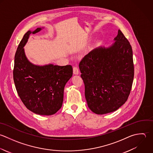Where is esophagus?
I'll return each instance as SVG.
<instances>
[{"label": "esophagus", "instance_id": "esophagus-1", "mask_svg": "<svg viewBox=\"0 0 153 153\" xmlns=\"http://www.w3.org/2000/svg\"><path fill=\"white\" fill-rule=\"evenodd\" d=\"M73 74H76V75L79 74V68L77 67H73Z\"/></svg>", "mask_w": 153, "mask_h": 153}]
</instances>
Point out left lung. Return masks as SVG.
I'll list each match as a JSON object with an SVG mask.
<instances>
[{
    "label": "left lung",
    "instance_id": "obj_1",
    "mask_svg": "<svg viewBox=\"0 0 153 153\" xmlns=\"http://www.w3.org/2000/svg\"><path fill=\"white\" fill-rule=\"evenodd\" d=\"M114 40L108 48L91 51L79 64L88 106L97 114L118 110L127 101L132 86V47L120 30Z\"/></svg>",
    "mask_w": 153,
    "mask_h": 153
}]
</instances>
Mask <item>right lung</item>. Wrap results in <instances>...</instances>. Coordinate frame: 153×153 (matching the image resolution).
I'll list each match as a JSON object with an SVG mask.
<instances>
[{
    "label": "right lung",
    "mask_w": 153,
    "mask_h": 153,
    "mask_svg": "<svg viewBox=\"0 0 153 153\" xmlns=\"http://www.w3.org/2000/svg\"><path fill=\"white\" fill-rule=\"evenodd\" d=\"M41 30H29L24 35L15 53L13 77L18 94L27 108L37 114L50 116L62 107L64 87L72 77L73 68L70 65H37L29 61L24 46L31 33Z\"/></svg>",
    "instance_id": "1"
}]
</instances>
